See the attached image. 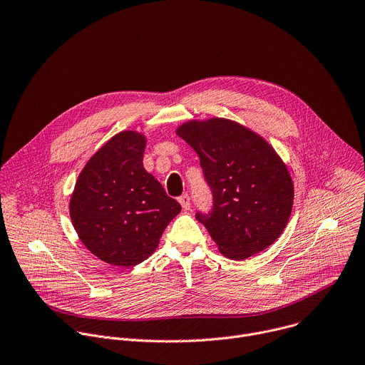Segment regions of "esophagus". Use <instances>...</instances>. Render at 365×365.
Listing matches in <instances>:
<instances>
[{
  "label": "esophagus",
  "instance_id": "1",
  "mask_svg": "<svg viewBox=\"0 0 365 365\" xmlns=\"http://www.w3.org/2000/svg\"><path fill=\"white\" fill-rule=\"evenodd\" d=\"M179 203L182 205V207H183L185 210H189V209H190V197H189L187 195H182V196L179 197Z\"/></svg>",
  "mask_w": 365,
  "mask_h": 365
}]
</instances>
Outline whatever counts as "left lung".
<instances>
[{
	"instance_id": "8db88e82",
	"label": "left lung",
	"mask_w": 365,
	"mask_h": 365,
	"mask_svg": "<svg viewBox=\"0 0 365 365\" xmlns=\"http://www.w3.org/2000/svg\"><path fill=\"white\" fill-rule=\"evenodd\" d=\"M178 136L199 156L213 205L207 213L195 216L219 251L245 259L272 245L288 223L294 202L292 179L275 150L226 118L187 121Z\"/></svg>"
}]
</instances>
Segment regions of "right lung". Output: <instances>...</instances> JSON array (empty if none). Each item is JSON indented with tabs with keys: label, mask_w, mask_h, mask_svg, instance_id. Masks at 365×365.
Instances as JSON below:
<instances>
[{
	"label": "right lung",
	"mask_w": 365,
	"mask_h": 365,
	"mask_svg": "<svg viewBox=\"0 0 365 365\" xmlns=\"http://www.w3.org/2000/svg\"><path fill=\"white\" fill-rule=\"evenodd\" d=\"M145 146L136 132L111 138L84 166L70 200L84 247L110 265L130 268L148 259L182 209L145 170Z\"/></svg>",
	"instance_id": "right-lung-1"
}]
</instances>
